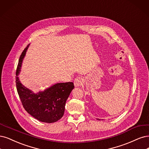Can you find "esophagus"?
<instances>
[{
    "mask_svg": "<svg viewBox=\"0 0 149 149\" xmlns=\"http://www.w3.org/2000/svg\"><path fill=\"white\" fill-rule=\"evenodd\" d=\"M74 85H75V87L80 86L82 84H84V80H83V79H82V78L77 77V78H76L74 80Z\"/></svg>",
    "mask_w": 149,
    "mask_h": 149,
    "instance_id": "1",
    "label": "esophagus"
}]
</instances>
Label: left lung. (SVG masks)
Returning <instances> with one entry per match:
<instances>
[{
    "instance_id": "obj_1",
    "label": "left lung",
    "mask_w": 149,
    "mask_h": 149,
    "mask_svg": "<svg viewBox=\"0 0 149 149\" xmlns=\"http://www.w3.org/2000/svg\"><path fill=\"white\" fill-rule=\"evenodd\" d=\"M97 120H100V119H98V118H97Z\"/></svg>"
}]
</instances>
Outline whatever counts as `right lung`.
I'll return each mask as SVG.
<instances>
[{
    "label": "right lung",
    "mask_w": 149,
    "mask_h": 149,
    "mask_svg": "<svg viewBox=\"0 0 149 149\" xmlns=\"http://www.w3.org/2000/svg\"><path fill=\"white\" fill-rule=\"evenodd\" d=\"M29 45L22 52L19 59L16 72V89L24 109L31 116L42 122H56L63 116L65 102L74 88V84L58 83L37 93L23 85L18 76Z\"/></svg>",
    "instance_id": "1"
}]
</instances>
